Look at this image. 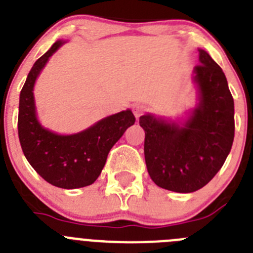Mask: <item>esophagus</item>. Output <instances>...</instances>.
<instances>
[{
    "label": "esophagus",
    "instance_id": "esophagus-1",
    "mask_svg": "<svg viewBox=\"0 0 253 253\" xmlns=\"http://www.w3.org/2000/svg\"><path fill=\"white\" fill-rule=\"evenodd\" d=\"M146 109L147 107L144 106V105H142V104H135L133 106V113H134V115L137 116V118H139L140 115H142L143 113H144V111H146Z\"/></svg>",
    "mask_w": 253,
    "mask_h": 253
}]
</instances>
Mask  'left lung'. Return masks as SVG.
Masks as SVG:
<instances>
[{"label":"left lung","instance_id":"8db88e82","mask_svg":"<svg viewBox=\"0 0 253 253\" xmlns=\"http://www.w3.org/2000/svg\"><path fill=\"white\" fill-rule=\"evenodd\" d=\"M194 68L199 102L185 124L147 114L144 158L153 182L175 193H194L222 169L234 138V102L222 68L199 49Z\"/></svg>","mask_w":253,"mask_h":253}]
</instances>
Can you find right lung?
I'll list each match as a JSON object with an SVG mask.
<instances>
[{"mask_svg": "<svg viewBox=\"0 0 253 253\" xmlns=\"http://www.w3.org/2000/svg\"><path fill=\"white\" fill-rule=\"evenodd\" d=\"M62 44V40L55 42L30 69L20 92L17 129L26 160L46 182L60 189H78L95 182L110 149L135 118L130 110L120 111L71 135L44 128L37 118L33 90L40 71Z\"/></svg>", "mask_w": 253, "mask_h": 253, "instance_id": "add662e5", "label": "right lung"}]
</instances>
